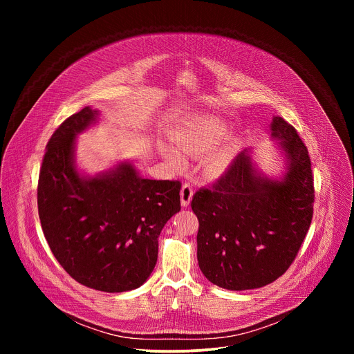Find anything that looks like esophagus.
<instances>
[{
  "label": "esophagus",
  "mask_w": 354,
  "mask_h": 354,
  "mask_svg": "<svg viewBox=\"0 0 354 354\" xmlns=\"http://www.w3.org/2000/svg\"><path fill=\"white\" fill-rule=\"evenodd\" d=\"M192 196H193V185L190 182H185L182 186V190H180V201H182L183 207L189 206Z\"/></svg>",
  "instance_id": "34e87169"
}]
</instances>
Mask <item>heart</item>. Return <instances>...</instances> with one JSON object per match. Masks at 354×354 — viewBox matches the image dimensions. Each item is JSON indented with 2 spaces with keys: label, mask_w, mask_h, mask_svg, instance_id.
I'll list each match as a JSON object with an SVG mask.
<instances>
[{
  "label": "heart",
  "mask_w": 354,
  "mask_h": 354,
  "mask_svg": "<svg viewBox=\"0 0 354 354\" xmlns=\"http://www.w3.org/2000/svg\"><path fill=\"white\" fill-rule=\"evenodd\" d=\"M227 134V126L212 118H194L190 122L182 124L172 134V141L178 149L174 147L165 145L162 148L164 157L176 168L185 165L183 154H200L216 147ZM224 160V154L214 158V164L218 165Z\"/></svg>",
  "instance_id": "obj_1"
}]
</instances>
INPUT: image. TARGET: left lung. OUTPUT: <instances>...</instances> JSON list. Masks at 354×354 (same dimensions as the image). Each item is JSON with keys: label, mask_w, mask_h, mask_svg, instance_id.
Wrapping results in <instances>:
<instances>
[{"label": "left lung", "mask_w": 354, "mask_h": 354, "mask_svg": "<svg viewBox=\"0 0 354 354\" xmlns=\"http://www.w3.org/2000/svg\"><path fill=\"white\" fill-rule=\"evenodd\" d=\"M272 131L287 157L281 180L258 176L242 151L190 203L198 220V268L227 290L259 288L284 274L311 225L315 190L308 149L283 118L273 119Z\"/></svg>", "instance_id": "left-lung-1"}]
</instances>
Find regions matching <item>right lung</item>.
Returning a JSON list of instances; mask_svg holds the SVG:
<instances>
[{"label": "right lung", "instance_id": "right-lung-1", "mask_svg": "<svg viewBox=\"0 0 354 354\" xmlns=\"http://www.w3.org/2000/svg\"><path fill=\"white\" fill-rule=\"evenodd\" d=\"M84 108L50 137L39 172L37 210L44 238L78 283L108 292L140 287L154 270L158 236L180 210V180L144 179L130 164L91 179L73 164L75 136L95 122Z\"/></svg>", "mask_w": 354, "mask_h": 354}]
</instances>
